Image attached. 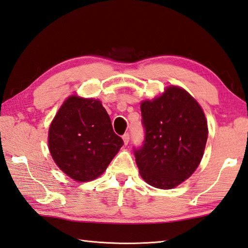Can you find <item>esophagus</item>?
Segmentation results:
<instances>
[{
	"label": "esophagus",
	"instance_id": "esophagus-1",
	"mask_svg": "<svg viewBox=\"0 0 248 248\" xmlns=\"http://www.w3.org/2000/svg\"><path fill=\"white\" fill-rule=\"evenodd\" d=\"M123 140H124V145H128V143H129V141H130V136H129V134H128V133L124 134Z\"/></svg>",
	"mask_w": 248,
	"mask_h": 248
}]
</instances>
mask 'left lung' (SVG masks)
Masks as SVG:
<instances>
[{"label":"left lung","instance_id":"1","mask_svg":"<svg viewBox=\"0 0 248 248\" xmlns=\"http://www.w3.org/2000/svg\"><path fill=\"white\" fill-rule=\"evenodd\" d=\"M145 141L136 151L140 175L150 186L170 190L186 181L204 155L208 125L202 106L186 90L168 85L141 102Z\"/></svg>","mask_w":248,"mask_h":248}]
</instances>
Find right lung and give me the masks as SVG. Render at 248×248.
I'll use <instances>...</instances> for the list:
<instances>
[{
  "instance_id": "right-lung-1",
  "label": "right lung",
  "mask_w": 248,
  "mask_h": 248,
  "mask_svg": "<svg viewBox=\"0 0 248 248\" xmlns=\"http://www.w3.org/2000/svg\"><path fill=\"white\" fill-rule=\"evenodd\" d=\"M47 143L62 172L77 182H89L104 173L124 141L112 130L100 100L73 94L49 124Z\"/></svg>"
}]
</instances>
